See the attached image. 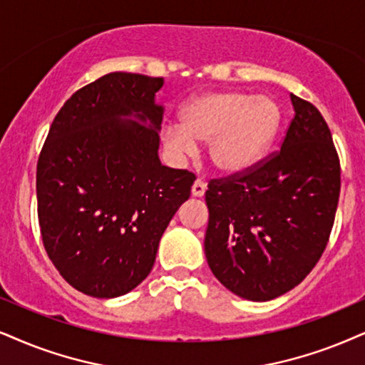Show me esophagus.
Masks as SVG:
<instances>
[{
  "label": "esophagus",
  "mask_w": 365,
  "mask_h": 365,
  "mask_svg": "<svg viewBox=\"0 0 365 365\" xmlns=\"http://www.w3.org/2000/svg\"><path fill=\"white\" fill-rule=\"evenodd\" d=\"M207 190V183L204 182V180H195V183L192 185V195L193 197H202Z\"/></svg>",
  "instance_id": "1"
}]
</instances>
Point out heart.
<instances>
[{
    "mask_svg": "<svg viewBox=\"0 0 365 365\" xmlns=\"http://www.w3.org/2000/svg\"><path fill=\"white\" fill-rule=\"evenodd\" d=\"M283 114L273 98L246 92H207L180 113V126L165 128L173 153H190L195 141H209L212 165L220 172L244 173L267 155L278 136Z\"/></svg>",
    "mask_w": 365,
    "mask_h": 365,
    "instance_id": "heart-1",
    "label": "heart"
}]
</instances>
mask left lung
<instances>
[{
    "label": "left lung",
    "mask_w": 365,
    "mask_h": 365,
    "mask_svg": "<svg viewBox=\"0 0 365 365\" xmlns=\"http://www.w3.org/2000/svg\"><path fill=\"white\" fill-rule=\"evenodd\" d=\"M281 148L244 173L209 182L205 256L225 288L251 302L302 283L324 255L340 195V160L315 106L292 94Z\"/></svg>",
    "instance_id": "left-lung-1"
}]
</instances>
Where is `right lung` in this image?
I'll use <instances>...</instances> for the list:
<instances>
[{"mask_svg":"<svg viewBox=\"0 0 365 365\" xmlns=\"http://www.w3.org/2000/svg\"><path fill=\"white\" fill-rule=\"evenodd\" d=\"M161 77L110 72L62 106L36 163L41 241L77 292L114 298L155 264L195 175L161 165ZM133 115L135 122L121 120Z\"/></svg>","mask_w":365,"mask_h":365,"instance_id":"obj_1","label":"right lung"}]
</instances>
